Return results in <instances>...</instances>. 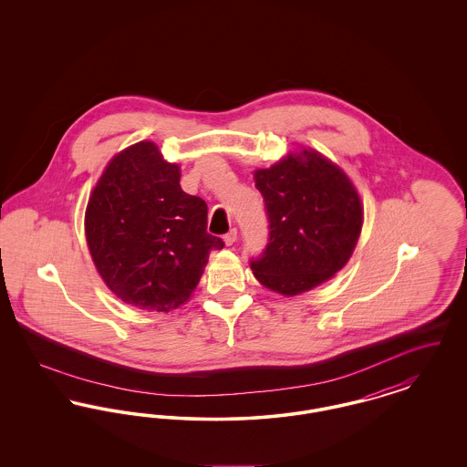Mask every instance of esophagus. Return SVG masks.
<instances>
[{"label":"esophagus","instance_id":"1","mask_svg":"<svg viewBox=\"0 0 467 467\" xmlns=\"http://www.w3.org/2000/svg\"><path fill=\"white\" fill-rule=\"evenodd\" d=\"M236 240H238V231H236V229H231V231L223 236V242H225L227 246H231Z\"/></svg>","mask_w":467,"mask_h":467}]
</instances>
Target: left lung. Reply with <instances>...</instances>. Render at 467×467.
<instances>
[{
    "mask_svg": "<svg viewBox=\"0 0 467 467\" xmlns=\"http://www.w3.org/2000/svg\"><path fill=\"white\" fill-rule=\"evenodd\" d=\"M254 178L266 204L269 238L250 267L265 287L297 296L348 263L362 227V204L336 164L305 149L257 170Z\"/></svg>",
    "mask_w": 467,
    "mask_h": 467,
    "instance_id": "8db88e82",
    "label": "left lung"
}]
</instances>
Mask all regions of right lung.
Masks as SVG:
<instances>
[{
	"label": "right lung",
	"mask_w": 467,
	"mask_h": 467,
	"mask_svg": "<svg viewBox=\"0 0 467 467\" xmlns=\"http://www.w3.org/2000/svg\"><path fill=\"white\" fill-rule=\"evenodd\" d=\"M208 206L180 187V168L156 143L140 141L113 157L86 212L92 261L109 289L141 310L170 311L200 284L212 250Z\"/></svg>",
	"instance_id": "add662e5"
}]
</instances>
